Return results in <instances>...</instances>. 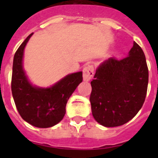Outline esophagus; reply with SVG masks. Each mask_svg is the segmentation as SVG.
Listing matches in <instances>:
<instances>
[{"label": "esophagus", "instance_id": "obj_1", "mask_svg": "<svg viewBox=\"0 0 158 158\" xmlns=\"http://www.w3.org/2000/svg\"><path fill=\"white\" fill-rule=\"evenodd\" d=\"M94 68L93 65H87L83 69V77L84 80L85 81H89L92 79V77L94 76Z\"/></svg>", "mask_w": 158, "mask_h": 158}]
</instances>
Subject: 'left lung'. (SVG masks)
Returning a JSON list of instances; mask_svg holds the SVG:
<instances>
[{
	"label": "left lung",
	"instance_id": "1",
	"mask_svg": "<svg viewBox=\"0 0 158 158\" xmlns=\"http://www.w3.org/2000/svg\"><path fill=\"white\" fill-rule=\"evenodd\" d=\"M148 84L144 53L134 42L128 56L110 57L97 69L89 98L94 119L106 127L130 121L143 105Z\"/></svg>",
	"mask_w": 158,
	"mask_h": 158
}]
</instances>
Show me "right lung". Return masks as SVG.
I'll use <instances>...</instances> for the list:
<instances>
[{"label": "right lung", "instance_id": "add662e5", "mask_svg": "<svg viewBox=\"0 0 158 158\" xmlns=\"http://www.w3.org/2000/svg\"><path fill=\"white\" fill-rule=\"evenodd\" d=\"M32 35L23 41L14 56L11 91L16 108L23 120L35 127H52L64 117L67 101L83 81V73L68 74L47 89L33 86L23 69V50Z\"/></svg>", "mask_w": 158, "mask_h": 158}]
</instances>
